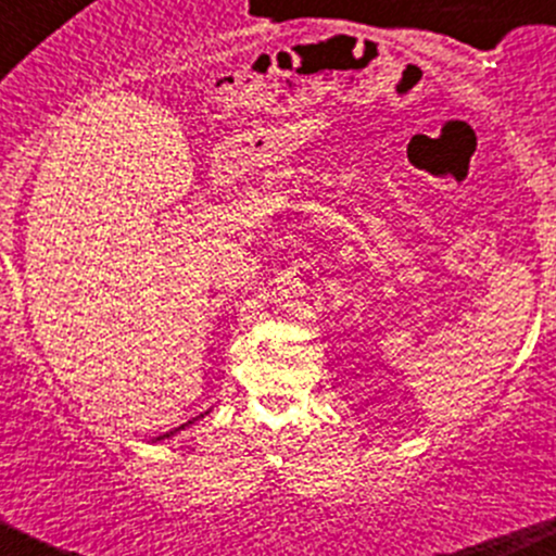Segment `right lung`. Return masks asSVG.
I'll use <instances>...</instances> for the list:
<instances>
[{
	"instance_id": "obj_1",
	"label": "right lung",
	"mask_w": 556,
	"mask_h": 556,
	"mask_svg": "<svg viewBox=\"0 0 556 556\" xmlns=\"http://www.w3.org/2000/svg\"><path fill=\"white\" fill-rule=\"evenodd\" d=\"M198 418H203V416H198ZM198 418H193V420H188V424H182V426H180V429H175V431H169V433H162V437H156V442H164V439H169V437H175V433H177V431H182V429H188V426H190V424H195V420H198Z\"/></svg>"
}]
</instances>
